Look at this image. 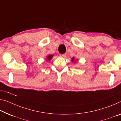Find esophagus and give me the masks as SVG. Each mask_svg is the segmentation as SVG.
I'll return each mask as SVG.
<instances>
[{"instance_id":"esophagus-1","label":"esophagus","mask_w":121,"mask_h":121,"mask_svg":"<svg viewBox=\"0 0 121 121\" xmlns=\"http://www.w3.org/2000/svg\"><path fill=\"white\" fill-rule=\"evenodd\" d=\"M60 57H63V58H65V57L66 56V54H60Z\"/></svg>"}]
</instances>
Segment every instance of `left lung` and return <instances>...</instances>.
<instances>
[{
  "label": "left lung",
  "instance_id": "1",
  "mask_svg": "<svg viewBox=\"0 0 121 121\" xmlns=\"http://www.w3.org/2000/svg\"><path fill=\"white\" fill-rule=\"evenodd\" d=\"M71 60H72V62H73L74 64H75V63H76V62H77V60H75V57H73L72 59H71Z\"/></svg>",
  "mask_w": 121,
  "mask_h": 121
}]
</instances>
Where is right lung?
<instances>
[{
    "label": "right lung",
    "mask_w": 121,
    "mask_h": 121,
    "mask_svg": "<svg viewBox=\"0 0 121 121\" xmlns=\"http://www.w3.org/2000/svg\"><path fill=\"white\" fill-rule=\"evenodd\" d=\"M53 55H48L46 57V60L47 61H51V59L53 58Z\"/></svg>",
    "instance_id": "add662e5"
}]
</instances>
